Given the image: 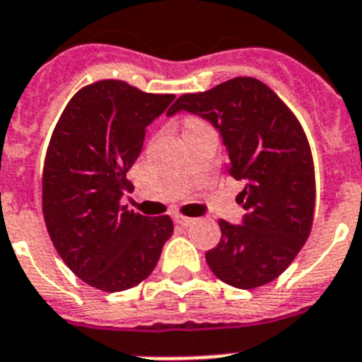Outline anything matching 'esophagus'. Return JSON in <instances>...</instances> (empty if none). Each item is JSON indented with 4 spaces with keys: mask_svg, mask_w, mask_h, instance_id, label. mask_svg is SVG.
Instances as JSON below:
<instances>
[{
    "mask_svg": "<svg viewBox=\"0 0 362 362\" xmlns=\"http://www.w3.org/2000/svg\"><path fill=\"white\" fill-rule=\"evenodd\" d=\"M174 222L179 223V226H192L196 220L190 216H183V214H174Z\"/></svg>",
    "mask_w": 362,
    "mask_h": 362,
    "instance_id": "esophagus-1",
    "label": "esophagus"
}]
</instances>
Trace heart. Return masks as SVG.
Here are the masks:
<instances>
[{
  "instance_id": "heart-1",
  "label": "heart",
  "mask_w": 362,
  "mask_h": 362,
  "mask_svg": "<svg viewBox=\"0 0 362 362\" xmlns=\"http://www.w3.org/2000/svg\"><path fill=\"white\" fill-rule=\"evenodd\" d=\"M190 122H196V120H194V118H190V120H187V124H190Z\"/></svg>"
}]
</instances>
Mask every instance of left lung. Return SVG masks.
Masks as SVG:
<instances>
[{"label":"left lung","instance_id":"obj_1","mask_svg":"<svg viewBox=\"0 0 362 362\" xmlns=\"http://www.w3.org/2000/svg\"><path fill=\"white\" fill-rule=\"evenodd\" d=\"M220 131L229 174L244 179L242 226L220 220L222 238L205 253L218 279L252 291L279 277L300 253L315 216V163L305 131L279 95L255 77H235L170 107Z\"/></svg>","mask_w":362,"mask_h":362}]
</instances>
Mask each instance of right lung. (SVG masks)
Wrapping results in <instances>:
<instances>
[{
	"label": "right lung",
	"mask_w": 362,
	"mask_h": 362,
	"mask_svg": "<svg viewBox=\"0 0 362 362\" xmlns=\"http://www.w3.org/2000/svg\"><path fill=\"white\" fill-rule=\"evenodd\" d=\"M174 94H148L125 81L83 86L62 110L42 172V213L61 259L98 291L139 285L174 233L168 214L148 218L120 205L125 175L142 151L146 127Z\"/></svg>",
	"instance_id": "obj_1"
}]
</instances>
